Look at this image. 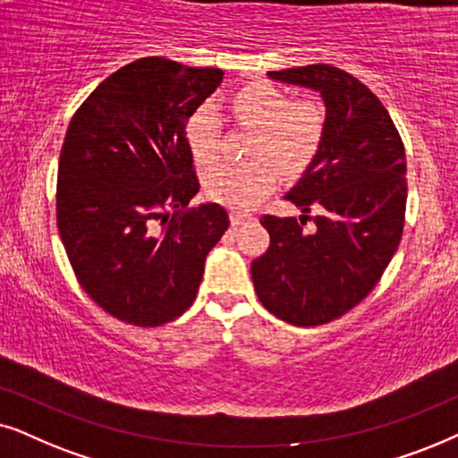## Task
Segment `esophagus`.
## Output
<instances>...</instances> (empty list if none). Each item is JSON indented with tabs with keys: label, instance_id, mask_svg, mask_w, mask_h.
Segmentation results:
<instances>
[{
	"label": "esophagus",
	"instance_id": "esophagus-1",
	"mask_svg": "<svg viewBox=\"0 0 458 458\" xmlns=\"http://www.w3.org/2000/svg\"><path fill=\"white\" fill-rule=\"evenodd\" d=\"M249 219V216L247 213H239V211H233L230 213V222H233V225L236 228V225H241V224H245Z\"/></svg>",
	"mask_w": 458,
	"mask_h": 458
}]
</instances>
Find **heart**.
Returning <instances> with one entry per match:
<instances>
[{"label": "heart", "mask_w": 458, "mask_h": 458, "mask_svg": "<svg viewBox=\"0 0 458 458\" xmlns=\"http://www.w3.org/2000/svg\"><path fill=\"white\" fill-rule=\"evenodd\" d=\"M234 117L255 130L247 165H217L205 174L207 197L249 211L278 184V172L300 175L320 148L325 113L312 100L291 102L276 85L259 81L230 98ZM186 142L199 165H209L219 150V119L211 106H199L186 121Z\"/></svg>", "instance_id": "1"}]
</instances>
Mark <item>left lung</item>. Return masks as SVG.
<instances>
[{
  "label": "left lung",
  "instance_id": "1",
  "mask_svg": "<svg viewBox=\"0 0 458 458\" xmlns=\"http://www.w3.org/2000/svg\"><path fill=\"white\" fill-rule=\"evenodd\" d=\"M280 83L318 91L325 102L320 148L284 194L307 218L320 204L317 230L295 217L264 216L267 251L251 264L259 301L295 327L331 322L358 306L392 261L406 211L404 144L381 100L331 64L267 71Z\"/></svg>",
  "mask_w": 458,
  "mask_h": 458
}]
</instances>
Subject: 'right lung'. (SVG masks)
Returning a JSON list of instances; mask_svg holds the SVG:
<instances>
[{
  "label": "right lung",
  "instance_id": "right-lung-1",
  "mask_svg": "<svg viewBox=\"0 0 458 458\" xmlns=\"http://www.w3.org/2000/svg\"><path fill=\"white\" fill-rule=\"evenodd\" d=\"M222 79L219 69L140 58L98 85L66 130L60 239L83 291L127 325L158 327L184 314L205 258L230 225L217 203L188 209L200 184L186 121Z\"/></svg>",
  "mask_w": 458,
  "mask_h": 458
}]
</instances>
